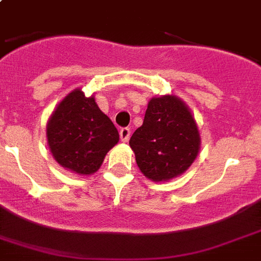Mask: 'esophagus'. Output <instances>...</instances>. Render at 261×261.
Masks as SVG:
<instances>
[{
	"instance_id": "1",
	"label": "esophagus",
	"mask_w": 261,
	"mask_h": 261,
	"mask_svg": "<svg viewBox=\"0 0 261 261\" xmlns=\"http://www.w3.org/2000/svg\"><path fill=\"white\" fill-rule=\"evenodd\" d=\"M119 134H120V139H122V142H127V141H128V138H130L131 130L128 128V127H124V128H120Z\"/></svg>"
}]
</instances>
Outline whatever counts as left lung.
Wrapping results in <instances>:
<instances>
[{"label":"left lung","instance_id":"8db88e82","mask_svg":"<svg viewBox=\"0 0 261 261\" xmlns=\"http://www.w3.org/2000/svg\"><path fill=\"white\" fill-rule=\"evenodd\" d=\"M139 171L151 181H168L192 165L200 133L186 102L174 94L151 97L142 126L130 138Z\"/></svg>","mask_w":261,"mask_h":261}]
</instances>
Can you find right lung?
<instances>
[{"instance_id":"add662e5","label":"right lung","mask_w":261,"mask_h":261,"mask_svg":"<svg viewBox=\"0 0 261 261\" xmlns=\"http://www.w3.org/2000/svg\"><path fill=\"white\" fill-rule=\"evenodd\" d=\"M47 143L54 160L80 176L97 172L107 153L119 142L114 123L83 90H71L58 102L46 126Z\"/></svg>"}]
</instances>
